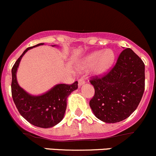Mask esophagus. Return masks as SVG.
Wrapping results in <instances>:
<instances>
[{
  "label": "esophagus",
  "instance_id": "1",
  "mask_svg": "<svg viewBox=\"0 0 156 156\" xmlns=\"http://www.w3.org/2000/svg\"><path fill=\"white\" fill-rule=\"evenodd\" d=\"M84 83H85V81L83 78H80V79L78 80V86L79 87L82 86V85L84 84Z\"/></svg>",
  "mask_w": 156,
  "mask_h": 156
}]
</instances>
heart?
I'll return each mask as SVG.
<instances>
[{"instance_id": "obj_1", "label": "heart", "mask_w": 156, "mask_h": 156, "mask_svg": "<svg viewBox=\"0 0 156 156\" xmlns=\"http://www.w3.org/2000/svg\"><path fill=\"white\" fill-rule=\"evenodd\" d=\"M114 58L115 55L111 49L96 51L83 59L80 68L86 69L92 66V72L94 75H102L110 69L114 63Z\"/></svg>"}]
</instances>
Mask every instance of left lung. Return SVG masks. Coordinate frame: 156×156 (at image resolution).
Segmentation results:
<instances>
[{
	"label": "left lung",
	"instance_id": "1",
	"mask_svg": "<svg viewBox=\"0 0 156 156\" xmlns=\"http://www.w3.org/2000/svg\"><path fill=\"white\" fill-rule=\"evenodd\" d=\"M90 81L95 89L90 101L94 115L106 123H115L138 106L145 88V66L132 49L125 48L107 75Z\"/></svg>",
	"mask_w": 156,
	"mask_h": 156
}]
</instances>
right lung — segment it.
<instances>
[{"label":"right lung","mask_w":156,"mask_h":156,"mask_svg":"<svg viewBox=\"0 0 156 156\" xmlns=\"http://www.w3.org/2000/svg\"><path fill=\"white\" fill-rule=\"evenodd\" d=\"M42 45L44 43L29 47L16 60L12 69L11 90L12 99L21 115L32 125L48 129L56 126L63 119L67 98L72 92L78 89V81L71 85L59 83L38 96L30 94L19 86L16 73L22 57L30 49Z\"/></svg>","instance_id":"obj_1"}]
</instances>
